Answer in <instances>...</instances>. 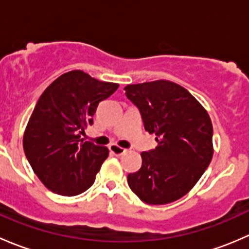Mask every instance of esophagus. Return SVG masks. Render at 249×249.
Segmentation results:
<instances>
[{
	"instance_id": "34e87169",
	"label": "esophagus",
	"mask_w": 249,
	"mask_h": 249,
	"mask_svg": "<svg viewBox=\"0 0 249 249\" xmlns=\"http://www.w3.org/2000/svg\"><path fill=\"white\" fill-rule=\"evenodd\" d=\"M109 150L113 153V154L117 155V157H122V155H124L125 153L127 152V150L125 149V148L119 147V145H117V144L109 145Z\"/></svg>"
}]
</instances>
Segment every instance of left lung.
<instances>
[{"label":"left lung","mask_w":249,"mask_h":249,"mask_svg":"<svg viewBox=\"0 0 249 249\" xmlns=\"http://www.w3.org/2000/svg\"><path fill=\"white\" fill-rule=\"evenodd\" d=\"M136 105L145 131L155 134V149L141 153L142 166L127 175L130 189L149 205L184 196L213 157V127L207 110L180 85L160 79L124 88Z\"/></svg>","instance_id":"left-lung-1"}]
</instances>
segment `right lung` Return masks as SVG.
Returning <instances> with one entry per match:
<instances>
[{"instance_id":"1","label":"right lung","mask_w":249,"mask_h":249,"mask_svg":"<svg viewBox=\"0 0 249 249\" xmlns=\"http://www.w3.org/2000/svg\"><path fill=\"white\" fill-rule=\"evenodd\" d=\"M118 87L74 70L56 78L41 95L22 145L32 170L48 189L74 196L94 184L108 149L85 141L82 135L92 124L99 102Z\"/></svg>"}]
</instances>
